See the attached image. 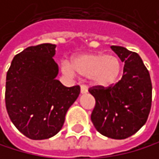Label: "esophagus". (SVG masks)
I'll use <instances>...</instances> for the list:
<instances>
[{
  "label": "esophagus",
  "instance_id": "34e87169",
  "mask_svg": "<svg viewBox=\"0 0 159 159\" xmlns=\"http://www.w3.org/2000/svg\"><path fill=\"white\" fill-rule=\"evenodd\" d=\"M86 92H87V86L84 85V84H81L80 85V93L81 94H84Z\"/></svg>",
  "mask_w": 159,
  "mask_h": 159
}]
</instances>
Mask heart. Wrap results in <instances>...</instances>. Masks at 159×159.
Masks as SVG:
<instances>
[{
  "label": "heart",
  "instance_id": "heart-1",
  "mask_svg": "<svg viewBox=\"0 0 159 159\" xmlns=\"http://www.w3.org/2000/svg\"><path fill=\"white\" fill-rule=\"evenodd\" d=\"M62 71L68 75H74L75 71L82 77H91L96 84L110 86L118 80L120 65L118 60L106 54H90L77 58L73 66L65 61Z\"/></svg>",
  "mask_w": 159,
  "mask_h": 159
}]
</instances>
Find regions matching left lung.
Segmentation results:
<instances>
[{
	"instance_id": "obj_1",
	"label": "left lung",
	"mask_w": 159,
	"mask_h": 159,
	"mask_svg": "<svg viewBox=\"0 0 159 159\" xmlns=\"http://www.w3.org/2000/svg\"><path fill=\"white\" fill-rule=\"evenodd\" d=\"M124 62L120 81L108 87L92 86L89 93L95 98L91 121L102 135L111 139H126L146 123L152 107L150 73L136 52L111 45Z\"/></svg>"
}]
</instances>
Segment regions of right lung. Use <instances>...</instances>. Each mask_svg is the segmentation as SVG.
<instances>
[{
  "label": "right lung",
  "instance_id": "right-lung-1",
  "mask_svg": "<svg viewBox=\"0 0 159 159\" xmlns=\"http://www.w3.org/2000/svg\"><path fill=\"white\" fill-rule=\"evenodd\" d=\"M55 44L29 46L14 56L7 73L6 107L10 120L32 140L48 139L61 130L67 111L80 95L55 78Z\"/></svg>",
  "mask_w": 159,
  "mask_h": 159
}]
</instances>
